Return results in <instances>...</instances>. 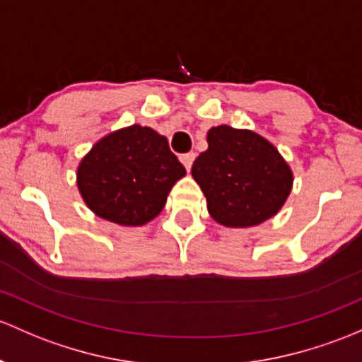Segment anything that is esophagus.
Instances as JSON below:
<instances>
[{"label":"esophagus","instance_id":"34e87169","mask_svg":"<svg viewBox=\"0 0 362 362\" xmlns=\"http://www.w3.org/2000/svg\"><path fill=\"white\" fill-rule=\"evenodd\" d=\"M194 159H196V154H194V152H187V154L182 156L180 161H182V165H184L185 168H187V171H189V170H191V166H192Z\"/></svg>","mask_w":362,"mask_h":362}]
</instances>
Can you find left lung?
I'll return each mask as SVG.
<instances>
[{"label":"left lung","mask_w":362,"mask_h":362,"mask_svg":"<svg viewBox=\"0 0 362 362\" xmlns=\"http://www.w3.org/2000/svg\"><path fill=\"white\" fill-rule=\"evenodd\" d=\"M208 149L192 165V177L206 197L216 223L246 229L264 223L283 208L293 171L267 139L229 124L210 128Z\"/></svg>","instance_id":"obj_1"}]
</instances>
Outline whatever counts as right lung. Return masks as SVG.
<instances>
[{
    "label": "right lung",
    "mask_w": 362,
    "mask_h": 362,
    "mask_svg": "<svg viewBox=\"0 0 362 362\" xmlns=\"http://www.w3.org/2000/svg\"><path fill=\"white\" fill-rule=\"evenodd\" d=\"M184 175L166 136L132 124L91 147L79 161L76 184L95 215L117 226L140 227L161 213L171 187Z\"/></svg>",
    "instance_id": "obj_1"
}]
</instances>
